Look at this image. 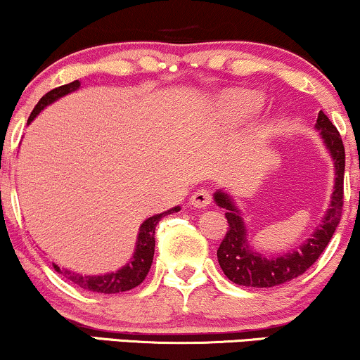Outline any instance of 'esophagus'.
I'll return each mask as SVG.
<instances>
[{
  "mask_svg": "<svg viewBox=\"0 0 360 360\" xmlns=\"http://www.w3.org/2000/svg\"><path fill=\"white\" fill-rule=\"evenodd\" d=\"M212 202V195H210L209 190H197L192 197H190V205L195 207V209H205L207 205H210Z\"/></svg>",
  "mask_w": 360,
  "mask_h": 360,
  "instance_id": "esophagus-1",
  "label": "esophagus"
}]
</instances>
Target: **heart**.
Listing matches in <instances>:
<instances>
[{
	"instance_id": "obj_1",
	"label": "heart",
	"mask_w": 360,
	"mask_h": 360,
	"mask_svg": "<svg viewBox=\"0 0 360 360\" xmlns=\"http://www.w3.org/2000/svg\"><path fill=\"white\" fill-rule=\"evenodd\" d=\"M219 105H221L222 112L244 116V114H251L261 108V97L249 94V92H240V94L226 96Z\"/></svg>"
}]
</instances>
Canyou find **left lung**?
<instances>
[{"instance_id":"8db88e82","label":"left lung","mask_w":360,"mask_h":360,"mask_svg":"<svg viewBox=\"0 0 360 360\" xmlns=\"http://www.w3.org/2000/svg\"><path fill=\"white\" fill-rule=\"evenodd\" d=\"M315 128L319 129L320 138L332 156L335 181H333L330 204L323 215L322 224L316 226L310 238L300 244V248L276 256H266L259 252L249 243L246 222L232 197L224 190H217L214 193V202L226 209V219L229 224L226 238L217 249V259L224 274L236 285L251 286V288H273L288 283L305 273L330 243L333 232L340 222L342 205H344L345 150L339 131L323 111L319 112Z\"/></svg>"}]
</instances>
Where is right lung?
Instances as JSON below:
<instances>
[{"label":"right lung","mask_w":360,"mask_h":360,"mask_svg":"<svg viewBox=\"0 0 360 360\" xmlns=\"http://www.w3.org/2000/svg\"><path fill=\"white\" fill-rule=\"evenodd\" d=\"M80 87L79 80H74V82L65 84V86L55 87L50 92L41 97L38 101L32 114L28 117V124L40 114L46 105H50L55 101H58L60 97L70 94V92L77 91ZM180 207H173V209L167 210V212L156 214L148 217L145 222L139 226V232L136 238V248H134L133 257L126 263L122 268L117 269V271L99 274V276H87V274H79L74 271H69L65 268H58L57 264H53L55 271L60 273L62 276H65L67 280L80 286V288L87 291H96V293H121V291H128L136 288L138 285H141L143 280L146 278L148 271H150L151 263H153V255H155V229L158 226V222L162 221L165 215L179 212Z\"/></svg>","instance_id":"1"}]
</instances>
